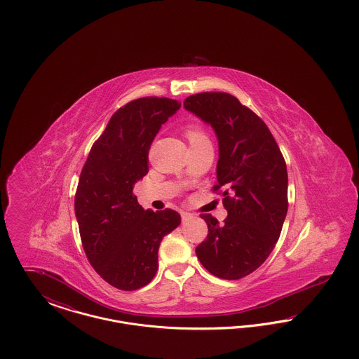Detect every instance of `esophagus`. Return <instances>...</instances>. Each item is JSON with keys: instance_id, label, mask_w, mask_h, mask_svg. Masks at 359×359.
<instances>
[{"instance_id": "esophagus-1", "label": "esophagus", "mask_w": 359, "mask_h": 359, "mask_svg": "<svg viewBox=\"0 0 359 359\" xmlns=\"http://www.w3.org/2000/svg\"><path fill=\"white\" fill-rule=\"evenodd\" d=\"M191 217H192V214H189L187 211L182 212V221L183 222H187L188 219H191Z\"/></svg>"}]
</instances>
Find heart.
Instances as JSON below:
<instances>
[{
  "label": "heart",
  "instance_id": "heart-1",
  "mask_svg": "<svg viewBox=\"0 0 359 359\" xmlns=\"http://www.w3.org/2000/svg\"><path fill=\"white\" fill-rule=\"evenodd\" d=\"M187 137L188 140H189V144H195V142H199V141L207 140V136H205V132H203L201 128L195 126V125H192V126H189V128H188Z\"/></svg>",
  "mask_w": 359,
  "mask_h": 359
}]
</instances>
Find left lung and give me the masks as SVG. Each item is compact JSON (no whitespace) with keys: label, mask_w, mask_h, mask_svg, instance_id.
Listing matches in <instances>:
<instances>
[{"label":"left lung","mask_w":359,"mask_h":359,"mask_svg":"<svg viewBox=\"0 0 359 359\" xmlns=\"http://www.w3.org/2000/svg\"><path fill=\"white\" fill-rule=\"evenodd\" d=\"M184 107L211 125L218 145V184L224 223L202 214L207 238L196 248L205 269L224 280L255 272L273 250L288 211V172L271 130L256 113L227 93H201ZM221 194V192H219Z\"/></svg>","instance_id":"1"}]
</instances>
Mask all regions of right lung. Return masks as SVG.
I'll return each mask as SVG.
<instances>
[{
	"mask_svg": "<svg viewBox=\"0 0 359 359\" xmlns=\"http://www.w3.org/2000/svg\"><path fill=\"white\" fill-rule=\"evenodd\" d=\"M182 103L145 97L126 103L94 142L75 194V215L88 262L122 290L149 284L164 236L180 224L171 208L144 210L133 187L148 171V154L163 123Z\"/></svg>",
	"mask_w": 359,
	"mask_h": 359,
	"instance_id": "obj_1",
	"label": "right lung"
}]
</instances>
